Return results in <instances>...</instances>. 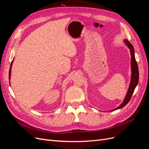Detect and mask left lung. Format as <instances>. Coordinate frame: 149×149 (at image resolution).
I'll return each instance as SVG.
<instances>
[{"label": "left lung", "instance_id": "1", "mask_svg": "<svg viewBox=\"0 0 149 149\" xmlns=\"http://www.w3.org/2000/svg\"><path fill=\"white\" fill-rule=\"evenodd\" d=\"M124 41L126 45H127V47L129 48L130 55H131V71H132L131 78H130V82L128 91L127 92V94H126L123 103H122L118 107H116V109H113L112 111L121 109V108L124 107L126 104H127L130 100V99H131V97L134 91V89L136 88L137 85L139 83V69H138L137 63L136 60V58H135V52H134V47L127 39H125Z\"/></svg>", "mask_w": 149, "mask_h": 149}]
</instances>
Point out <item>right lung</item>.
Masks as SVG:
<instances>
[{
  "label": "right lung",
  "instance_id": "obj_1",
  "mask_svg": "<svg viewBox=\"0 0 149 149\" xmlns=\"http://www.w3.org/2000/svg\"><path fill=\"white\" fill-rule=\"evenodd\" d=\"M13 60H12V63L10 65V70H9V74H8V79H9V80L10 79V76H11V69H12V64H13Z\"/></svg>",
  "mask_w": 149,
  "mask_h": 149
}]
</instances>
